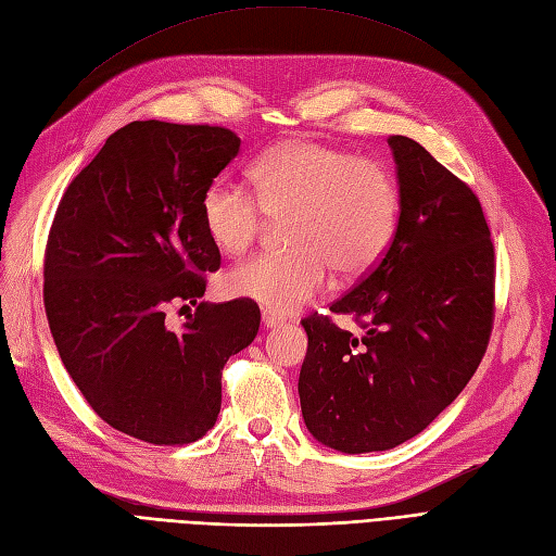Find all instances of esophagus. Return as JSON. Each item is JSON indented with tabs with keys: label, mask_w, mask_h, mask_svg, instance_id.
I'll return each instance as SVG.
<instances>
[{
	"label": "esophagus",
	"mask_w": 556,
	"mask_h": 556,
	"mask_svg": "<svg viewBox=\"0 0 556 556\" xmlns=\"http://www.w3.org/2000/svg\"><path fill=\"white\" fill-rule=\"evenodd\" d=\"M262 325H264L266 329H276V327L282 325V317L276 315L274 311H262Z\"/></svg>",
	"instance_id": "obj_1"
}]
</instances>
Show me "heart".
I'll use <instances>...</instances> for the list:
<instances>
[{
    "label": "heart",
    "instance_id": "obj_1",
    "mask_svg": "<svg viewBox=\"0 0 556 556\" xmlns=\"http://www.w3.org/2000/svg\"><path fill=\"white\" fill-rule=\"evenodd\" d=\"M255 197L229 178L201 194V220L211 241L239 255L257 241L266 217H288L282 255H255L225 276L231 296L268 311L292 313L327 288L329 271L366 274L390 248L399 223V188L378 160L343 148L294 139L268 148L250 166Z\"/></svg>",
    "mask_w": 556,
    "mask_h": 556
}]
</instances>
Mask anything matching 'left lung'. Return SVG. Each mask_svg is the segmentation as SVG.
Segmentation results:
<instances>
[{
  "label": "left lung",
  "mask_w": 556,
  "mask_h": 556,
  "mask_svg": "<svg viewBox=\"0 0 556 556\" xmlns=\"http://www.w3.org/2000/svg\"><path fill=\"white\" fill-rule=\"evenodd\" d=\"M401 213L384 257L306 317L299 399L313 439L345 454L392 450L425 431L476 374L494 325V243L478 197L408 137L387 139Z\"/></svg>",
  "instance_id": "8db88e82"
}]
</instances>
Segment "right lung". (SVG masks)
I'll return each instance as SVG.
<instances>
[{
  "label": "right lung",
  "instance_id": "1",
  "mask_svg": "<svg viewBox=\"0 0 556 556\" xmlns=\"http://www.w3.org/2000/svg\"><path fill=\"white\" fill-rule=\"evenodd\" d=\"M211 125L134 121L66 188L46 243L43 304L62 364L113 429L153 445L199 441L223 403V368L255 341L260 308L206 304L220 250L201 194L239 155ZM198 311L178 332L165 308Z\"/></svg>",
  "mask_w": 556,
  "mask_h": 556
}]
</instances>
